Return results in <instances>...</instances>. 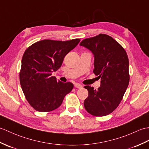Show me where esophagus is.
I'll use <instances>...</instances> for the list:
<instances>
[{
    "mask_svg": "<svg viewBox=\"0 0 149 149\" xmlns=\"http://www.w3.org/2000/svg\"><path fill=\"white\" fill-rule=\"evenodd\" d=\"M75 87L77 88H79V89H81L82 88V86L81 84H79V83H75Z\"/></svg>",
    "mask_w": 149,
    "mask_h": 149,
    "instance_id": "1",
    "label": "esophagus"
}]
</instances>
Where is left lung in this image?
<instances>
[{
  "instance_id": "obj_1",
  "label": "left lung",
  "mask_w": 149,
  "mask_h": 149,
  "mask_svg": "<svg viewBox=\"0 0 149 149\" xmlns=\"http://www.w3.org/2000/svg\"><path fill=\"white\" fill-rule=\"evenodd\" d=\"M80 46L92 52L93 72L101 79L97 90L84 86L89 93L84 102L85 109L94 116H107L118 107L128 86V57L121 45L105 34L84 39Z\"/></svg>"
}]
</instances>
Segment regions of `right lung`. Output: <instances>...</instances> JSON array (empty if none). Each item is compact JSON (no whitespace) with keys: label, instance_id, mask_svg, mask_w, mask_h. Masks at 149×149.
<instances>
[{"label":"right lung","instance_id":"right-lung-1","mask_svg":"<svg viewBox=\"0 0 149 149\" xmlns=\"http://www.w3.org/2000/svg\"><path fill=\"white\" fill-rule=\"evenodd\" d=\"M80 39L67 41L42 40L28 47L23 54L19 81L28 102L39 112H50L60 107L65 95L74 88L71 82H62L52 76L63 59Z\"/></svg>","mask_w":149,"mask_h":149}]
</instances>
